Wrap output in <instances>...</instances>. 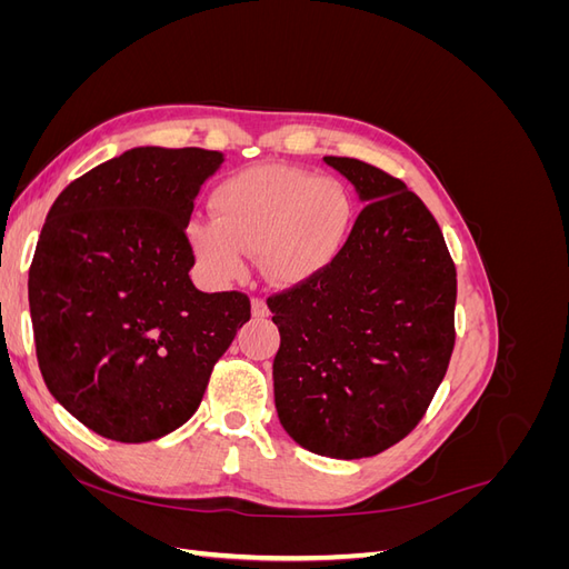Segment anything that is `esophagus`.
Masks as SVG:
<instances>
[{
    "mask_svg": "<svg viewBox=\"0 0 569 569\" xmlns=\"http://www.w3.org/2000/svg\"><path fill=\"white\" fill-rule=\"evenodd\" d=\"M251 318L256 320L268 318V306L263 299H251Z\"/></svg>",
    "mask_w": 569,
    "mask_h": 569,
    "instance_id": "esophagus-1",
    "label": "esophagus"
}]
</instances>
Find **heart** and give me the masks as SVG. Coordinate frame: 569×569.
I'll return each mask as SVG.
<instances>
[{"label":"heart","instance_id":"heart-1","mask_svg":"<svg viewBox=\"0 0 569 569\" xmlns=\"http://www.w3.org/2000/svg\"><path fill=\"white\" fill-rule=\"evenodd\" d=\"M213 218H192L184 239L213 282L244 274V253L263 272L297 284L330 266L347 244L353 206L343 184L291 166H251L211 194Z\"/></svg>","mask_w":569,"mask_h":569}]
</instances>
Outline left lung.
<instances>
[{
  "instance_id": "obj_1",
  "label": "left lung",
  "mask_w": 569,
  "mask_h": 569,
  "mask_svg": "<svg viewBox=\"0 0 569 569\" xmlns=\"http://www.w3.org/2000/svg\"><path fill=\"white\" fill-rule=\"evenodd\" d=\"M360 209L335 261L270 297L280 330L274 410L303 449L353 460L420 422L453 351L456 266L435 216L408 187L358 159L325 157Z\"/></svg>"
}]
</instances>
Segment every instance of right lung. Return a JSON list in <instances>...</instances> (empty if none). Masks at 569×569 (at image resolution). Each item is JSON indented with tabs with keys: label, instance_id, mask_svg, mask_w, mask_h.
<instances>
[{
	"label": "right lung",
	"instance_id": "obj_1",
	"mask_svg": "<svg viewBox=\"0 0 569 569\" xmlns=\"http://www.w3.org/2000/svg\"><path fill=\"white\" fill-rule=\"evenodd\" d=\"M226 153L137 147L51 203L28 274L38 363L92 432L142 443L194 416L216 360L251 318L239 291L189 280L184 226Z\"/></svg>",
	"mask_w": 569,
	"mask_h": 569
}]
</instances>
